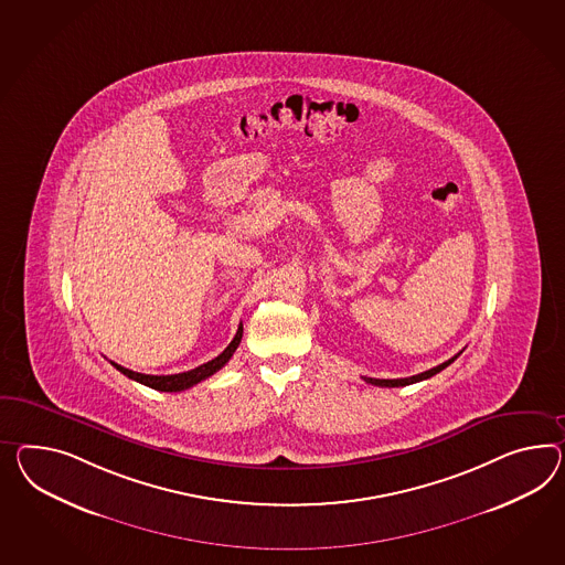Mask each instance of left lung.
Masks as SVG:
<instances>
[{
	"label": "left lung",
	"mask_w": 565,
	"mask_h": 565,
	"mask_svg": "<svg viewBox=\"0 0 565 565\" xmlns=\"http://www.w3.org/2000/svg\"><path fill=\"white\" fill-rule=\"evenodd\" d=\"M461 354V352H459ZM459 354H455L452 359H449L447 362H443V364H438L435 369H430V371H424V373H419V375L414 376H405V379H373V376H362L366 383H371V385H376V387H405V385H412V383H418V381H424V379H430V376H435L436 373H440L443 369H447L450 362L457 361V356Z\"/></svg>",
	"instance_id": "8db88e82"
}]
</instances>
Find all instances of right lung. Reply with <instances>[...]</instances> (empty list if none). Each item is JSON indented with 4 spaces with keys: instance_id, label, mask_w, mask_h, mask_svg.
Instances as JSON below:
<instances>
[{
    "instance_id": "add662e5",
    "label": "right lung",
    "mask_w": 565,
    "mask_h": 565,
    "mask_svg": "<svg viewBox=\"0 0 565 565\" xmlns=\"http://www.w3.org/2000/svg\"><path fill=\"white\" fill-rule=\"evenodd\" d=\"M242 335H244V326L239 323L235 338L230 342V347L225 348V350L218 354L217 359L204 362L201 366H196V369H192V371H186V373H178V375H143V373H135V371H130V369H125V366H120V364H116V362H113V366H116V371H120L122 375L129 376V379L137 381V383H141V385H147V387H151V390H190L192 385H196V383H201L204 379L215 375L217 371H221V369L230 362V359L233 356V352L237 350L239 342H242Z\"/></svg>"
}]
</instances>
